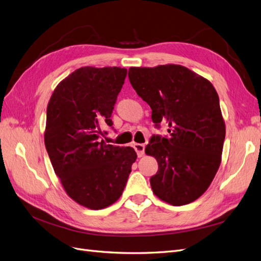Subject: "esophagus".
Returning a JSON list of instances; mask_svg holds the SVG:
<instances>
[{"mask_svg": "<svg viewBox=\"0 0 261 261\" xmlns=\"http://www.w3.org/2000/svg\"><path fill=\"white\" fill-rule=\"evenodd\" d=\"M134 149L137 152V155L140 158L145 154V145L143 144H134Z\"/></svg>", "mask_w": 261, "mask_h": 261, "instance_id": "1", "label": "esophagus"}]
</instances>
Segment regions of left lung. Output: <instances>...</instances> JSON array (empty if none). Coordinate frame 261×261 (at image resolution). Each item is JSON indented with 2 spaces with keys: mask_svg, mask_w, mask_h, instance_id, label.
Masks as SVG:
<instances>
[{
  "mask_svg": "<svg viewBox=\"0 0 261 261\" xmlns=\"http://www.w3.org/2000/svg\"><path fill=\"white\" fill-rule=\"evenodd\" d=\"M128 78L151 108L155 127L169 125V136L153 135L145 149L159 165L150 177L152 192L173 206L193 202L210 186L222 155L225 124L215 87L174 64L130 67Z\"/></svg>",
  "mask_w": 261,
  "mask_h": 261,
  "instance_id": "1",
  "label": "left lung"
}]
</instances>
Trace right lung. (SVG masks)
Here are the masks:
<instances>
[{
  "instance_id": "add662e5",
  "label": "right lung",
  "mask_w": 261,
  "mask_h": 261,
  "mask_svg": "<svg viewBox=\"0 0 261 261\" xmlns=\"http://www.w3.org/2000/svg\"><path fill=\"white\" fill-rule=\"evenodd\" d=\"M126 75L121 67L78 68L58 85L46 109L44 144L55 174L70 198L92 210L120 198L137 158L132 147L100 139L101 126L113 125Z\"/></svg>"
}]
</instances>
